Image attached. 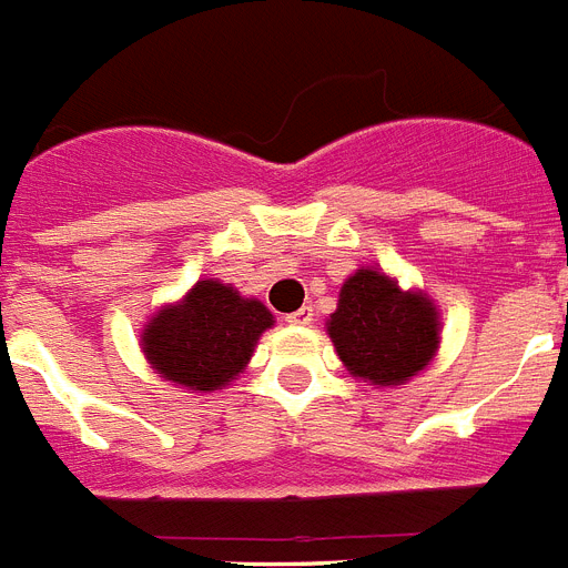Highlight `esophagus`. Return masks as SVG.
<instances>
[{"label":"esophagus","mask_w":568,"mask_h":568,"mask_svg":"<svg viewBox=\"0 0 568 568\" xmlns=\"http://www.w3.org/2000/svg\"><path fill=\"white\" fill-rule=\"evenodd\" d=\"M284 322H287V325H311V322H313V307L311 305L298 307V311L287 313V316H284Z\"/></svg>","instance_id":"obj_1"}]
</instances>
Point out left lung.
<instances>
[{
    "label": "left lung",
    "instance_id": "left-lung-1",
    "mask_svg": "<svg viewBox=\"0 0 568 568\" xmlns=\"http://www.w3.org/2000/svg\"><path fill=\"white\" fill-rule=\"evenodd\" d=\"M328 337L348 375L372 387H402L439 352V307L387 272L361 266L343 281Z\"/></svg>",
    "mask_w": 568,
    "mask_h": 568
}]
</instances>
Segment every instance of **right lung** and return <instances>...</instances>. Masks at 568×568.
I'll use <instances>...</instances> for the list:
<instances>
[{
	"instance_id": "obj_1",
	"label": "right lung",
	"mask_w": 568,
	"mask_h": 568,
	"mask_svg": "<svg viewBox=\"0 0 568 568\" xmlns=\"http://www.w3.org/2000/svg\"><path fill=\"white\" fill-rule=\"evenodd\" d=\"M272 325L275 316L261 298L202 278L179 302H166L149 316L140 352L163 381L190 393H213L240 378Z\"/></svg>"
}]
</instances>
